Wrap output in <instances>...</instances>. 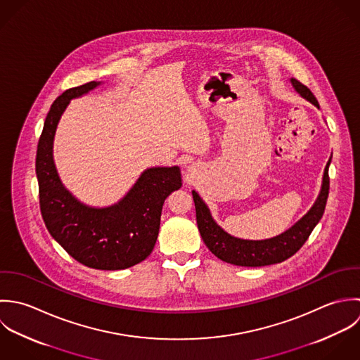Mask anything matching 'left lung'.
I'll return each mask as SVG.
<instances>
[{"instance_id": "obj_1", "label": "left lung", "mask_w": 360, "mask_h": 360, "mask_svg": "<svg viewBox=\"0 0 360 360\" xmlns=\"http://www.w3.org/2000/svg\"><path fill=\"white\" fill-rule=\"evenodd\" d=\"M290 83L303 98H306L307 101L319 107L316 97L304 84H302L296 79H290ZM330 162H331V158L326 165L321 191L313 207L307 212L306 216L302 217L284 233L274 236L271 239L248 240V239H239V238L231 236L219 225H217L206 203L202 200L198 192L193 191L192 195H193V202L196 209V221H198V228L200 231L203 242L218 259L235 266L262 267V266H270V264H276L287 260L304 245L311 231L314 229V226L319 224V221L324 214L328 191H330V176H328Z\"/></svg>"}]
</instances>
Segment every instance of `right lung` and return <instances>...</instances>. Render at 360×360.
<instances>
[{"label": "right lung", "mask_w": 360, "mask_h": 360, "mask_svg": "<svg viewBox=\"0 0 360 360\" xmlns=\"http://www.w3.org/2000/svg\"><path fill=\"white\" fill-rule=\"evenodd\" d=\"M100 82L68 89L53 103L36 154L40 212L51 236L79 263L97 270H124L153 252L164 200L182 186L179 167L146 169L117 205L89 207L64 188L53 158L58 121L70 101Z\"/></svg>", "instance_id": "obj_1"}]
</instances>
